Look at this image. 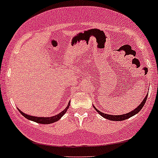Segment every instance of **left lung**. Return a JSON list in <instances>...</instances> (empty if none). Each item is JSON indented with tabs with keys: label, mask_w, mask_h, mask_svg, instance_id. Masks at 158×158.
<instances>
[{
	"label": "left lung",
	"mask_w": 158,
	"mask_h": 158,
	"mask_svg": "<svg viewBox=\"0 0 158 158\" xmlns=\"http://www.w3.org/2000/svg\"><path fill=\"white\" fill-rule=\"evenodd\" d=\"M147 97H148V95L145 96V97L144 98V99L142 100V102L139 105L137 108H135V109L133 110V111H130V112L124 114H120V115H111V114H107L102 113L98 110L96 107H94V106H93L94 107V108L96 109V111H97L98 113L101 116H102L104 118H106V119L110 120H114V121H120V120H124L126 119H128V118H131V117L134 116L135 114H136L137 113L139 112V111L142 108V107L144 106V105L145 104V102L147 100Z\"/></svg>",
	"instance_id": "1"
}]
</instances>
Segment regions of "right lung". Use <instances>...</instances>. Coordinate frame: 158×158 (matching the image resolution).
I'll list each match as a JSON object with an SVG mask.
<instances>
[{"label":"right lung","mask_w":158,"mask_h":158,"mask_svg":"<svg viewBox=\"0 0 158 158\" xmlns=\"http://www.w3.org/2000/svg\"><path fill=\"white\" fill-rule=\"evenodd\" d=\"M69 106H70V102H69L67 107H66L63 111H62L61 112H59L58 114H56V115H54V116H52V117L31 116V115L26 114L25 113H23V111H20L19 108H18V110H19V112L21 113L22 114H23V116H24L25 118H27L28 120H32V121L36 122V123H41V124H49V123H54V122L58 121V120L60 119V118H62L64 114H65L66 111H68V109H69Z\"/></svg>","instance_id":"obj_1"}]
</instances>
